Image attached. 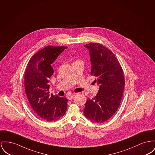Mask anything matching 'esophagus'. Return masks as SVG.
I'll return each instance as SVG.
<instances>
[{
    "mask_svg": "<svg viewBox=\"0 0 155 155\" xmlns=\"http://www.w3.org/2000/svg\"><path fill=\"white\" fill-rule=\"evenodd\" d=\"M74 97V94H72V95H70L68 97V100H72Z\"/></svg>",
    "mask_w": 155,
    "mask_h": 155,
    "instance_id": "obj_1",
    "label": "esophagus"
}]
</instances>
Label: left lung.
Returning a JSON list of instances; mask_svg holds the SVG:
<instances>
[{
    "instance_id": "8db88e82",
    "label": "left lung",
    "mask_w": 155,
    "mask_h": 155,
    "mask_svg": "<svg viewBox=\"0 0 155 155\" xmlns=\"http://www.w3.org/2000/svg\"><path fill=\"white\" fill-rule=\"evenodd\" d=\"M90 53L91 74L99 84V92L87 99L83 113L92 122L103 123L117 110L122 99L124 77L122 68L114 53L99 43L84 45Z\"/></svg>"
}]
</instances>
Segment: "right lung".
<instances>
[{"instance_id":"right-lung-1","label":"right lung","mask_w":155,"mask_h":155,"mask_svg":"<svg viewBox=\"0 0 155 155\" xmlns=\"http://www.w3.org/2000/svg\"><path fill=\"white\" fill-rule=\"evenodd\" d=\"M66 48L46 46L32 56L25 70V89L29 103L36 115L45 121L57 120L67 110V98L50 96L48 84L54 72L51 64Z\"/></svg>"}]
</instances>
